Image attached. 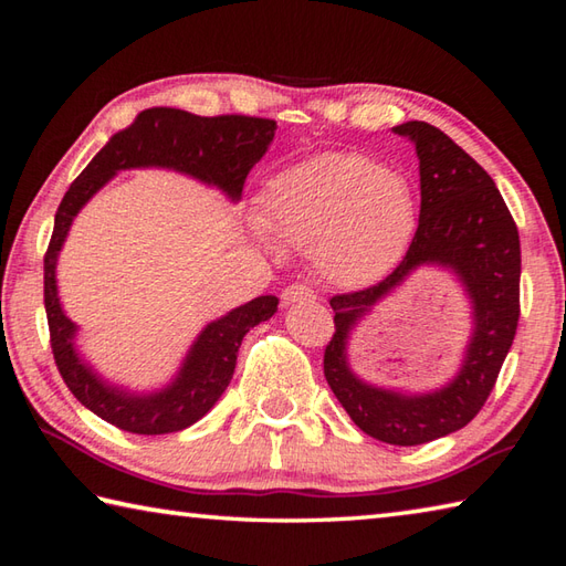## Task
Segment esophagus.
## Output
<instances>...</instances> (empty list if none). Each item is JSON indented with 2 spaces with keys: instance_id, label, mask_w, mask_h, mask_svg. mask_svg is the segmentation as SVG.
<instances>
[{
  "instance_id": "esophagus-1",
  "label": "esophagus",
  "mask_w": 566,
  "mask_h": 566,
  "mask_svg": "<svg viewBox=\"0 0 566 566\" xmlns=\"http://www.w3.org/2000/svg\"><path fill=\"white\" fill-rule=\"evenodd\" d=\"M304 302H316V292L302 282H294L282 292V306H294Z\"/></svg>"
}]
</instances>
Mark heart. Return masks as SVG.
I'll list each match as a JSON object with an SVG mask.
<instances>
[{"label":"heart","instance_id":"heart-1","mask_svg":"<svg viewBox=\"0 0 566 566\" xmlns=\"http://www.w3.org/2000/svg\"><path fill=\"white\" fill-rule=\"evenodd\" d=\"M416 219L413 189L399 170L359 153H323L272 179L258 233L311 248L331 282L359 284L399 262Z\"/></svg>","mask_w":566,"mask_h":566}]
</instances>
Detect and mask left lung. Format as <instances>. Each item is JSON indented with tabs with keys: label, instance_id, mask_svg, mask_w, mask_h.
<instances>
[{
	"label": "left lung",
	"instance_id": "obj_1",
	"mask_svg": "<svg viewBox=\"0 0 566 566\" xmlns=\"http://www.w3.org/2000/svg\"><path fill=\"white\" fill-rule=\"evenodd\" d=\"M394 134L411 138L420 160L416 235L403 260L379 284L331 298L335 333L323 355V371L359 430L406 448L464 428L486 403L518 328L521 238L494 179L450 136L426 122H406ZM423 263L450 266L473 298L475 333L463 369L432 395L377 390L352 375L346 338L371 305Z\"/></svg>",
	"mask_w": 566,
	"mask_h": 566
}]
</instances>
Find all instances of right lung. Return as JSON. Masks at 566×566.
Instances as JSON below:
<instances>
[{"mask_svg": "<svg viewBox=\"0 0 566 566\" xmlns=\"http://www.w3.org/2000/svg\"><path fill=\"white\" fill-rule=\"evenodd\" d=\"M276 124L258 116H197L182 109L140 112L134 124L106 143L65 191L55 213L51 243L43 258V302L51 347L60 377L75 399L106 423L138 436L185 430L207 416L233 379L238 347L245 333L276 311V296H258L209 323L191 345L172 384L155 394H128L94 375L75 353V323L60 306L55 264L57 252L77 211L97 195L118 170L128 167H170L219 187L233 201L243 195L245 177L274 138Z\"/></svg>", "mask_w": 566, "mask_h": 566, "instance_id": "1", "label": "right lung"}]
</instances>
